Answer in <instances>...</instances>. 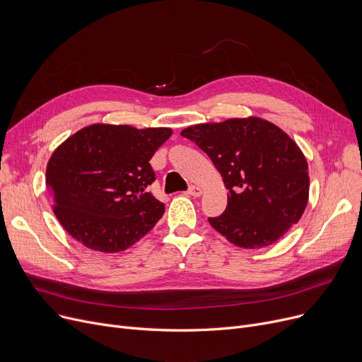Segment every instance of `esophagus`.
Here are the masks:
<instances>
[{"instance_id": "34e87169", "label": "esophagus", "mask_w": 362, "mask_h": 362, "mask_svg": "<svg viewBox=\"0 0 362 362\" xmlns=\"http://www.w3.org/2000/svg\"><path fill=\"white\" fill-rule=\"evenodd\" d=\"M187 194L197 198V197H201V194H202V189H201L199 186L192 185V186H189V189H187Z\"/></svg>"}]
</instances>
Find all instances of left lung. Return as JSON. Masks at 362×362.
Masks as SVG:
<instances>
[{
    "mask_svg": "<svg viewBox=\"0 0 362 362\" xmlns=\"http://www.w3.org/2000/svg\"><path fill=\"white\" fill-rule=\"evenodd\" d=\"M182 136L211 158L229 189L223 214L208 217L240 248H264L296 224L307 206L308 164L281 129L258 117L191 126Z\"/></svg>",
    "mask_w": 362,
    "mask_h": 362,
    "instance_id": "left-lung-1",
    "label": "left lung"
}]
</instances>
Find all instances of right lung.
<instances>
[{
    "instance_id": "add662e5",
    "label": "right lung",
    "mask_w": 362,
    "mask_h": 362,
    "mask_svg": "<svg viewBox=\"0 0 362 362\" xmlns=\"http://www.w3.org/2000/svg\"><path fill=\"white\" fill-rule=\"evenodd\" d=\"M171 129L92 124L55 149L47 189L55 217L76 240L119 252L145 236L164 214L146 187L156 182L149 160Z\"/></svg>"
}]
</instances>
